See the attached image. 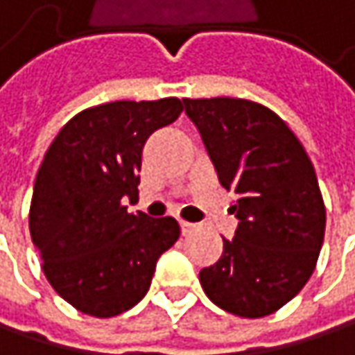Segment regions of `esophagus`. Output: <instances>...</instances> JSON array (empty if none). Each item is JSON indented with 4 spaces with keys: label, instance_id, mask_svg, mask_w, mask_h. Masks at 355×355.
Wrapping results in <instances>:
<instances>
[{
    "label": "esophagus",
    "instance_id": "obj_1",
    "mask_svg": "<svg viewBox=\"0 0 355 355\" xmlns=\"http://www.w3.org/2000/svg\"><path fill=\"white\" fill-rule=\"evenodd\" d=\"M199 228V224H193V222H187V220H180V230H182V234L187 236V234H191V232H195Z\"/></svg>",
    "mask_w": 355,
    "mask_h": 355
}]
</instances>
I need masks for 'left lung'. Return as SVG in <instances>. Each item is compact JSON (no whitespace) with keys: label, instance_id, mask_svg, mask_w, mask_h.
<instances>
[{"label":"left lung","instance_id":"8db88e82","mask_svg":"<svg viewBox=\"0 0 355 355\" xmlns=\"http://www.w3.org/2000/svg\"><path fill=\"white\" fill-rule=\"evenodd\" d=\"M182 103L241 220L222 257L199 271L201 288L236 317L273 315L317 267L327 214L315 166L271 108L228 96Z\"/></svg>","mask_w":355,"mask_h":355}]
</instances>
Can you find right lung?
<instances>
[{
    "label": "right lung",
    "mask_w": 355,
    "mask_h": 355,
    "mask_svg": "<svg viewBox=\"0 0 355 355\" xmlns=\"http://www.w3.org/2000/svg\"><path fill=\"white\" fill-rule=\"evenodd\" d=\"M180 101H116L69 119L36 173L28 226L53 290L76 311L110 319L150 290L175 218L129 214L148 137L177 121Z\"/></svg>",
    "instance_id": "right-lung-1"
}]
</instances>
